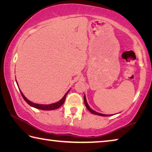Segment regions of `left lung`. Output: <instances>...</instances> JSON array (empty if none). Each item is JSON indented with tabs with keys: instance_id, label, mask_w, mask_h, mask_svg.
I'll return each instance as SVG.
<instances>
[{
	"instance_id": "left-lung-1",
	"label": "left lung",
	"mask_w": 152,
	"mask_h": 152,
	"mask_svg": "<svg viewBox=\"0 0 152 152\" xmlns=\"http://www.w3.org/2000/svg\"><path fill=\"white\" fill-rule=\"evenodd\" d=\"M84 104H85L86 107L87 108V109H88L90 112L92 114H94V115H99V116H102V117H108V116H110V115H104V114H102V113H97L96 111H94V110H92V109H91L89 107V105L87 103V101H86V96L85 95L84 96Z\"/></svg>"
}]
</instances>
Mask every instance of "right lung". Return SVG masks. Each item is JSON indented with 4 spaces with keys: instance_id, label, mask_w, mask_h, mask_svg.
Masks as SVG:
<instances>
[{
    "instance_id": "1",
    "label": "right lung",
    "mask_w": 152,
    "mask_h": 152,
    "mask_svg": "<svg viewBox=\"0 0 152 152\" xmlns=\"http://www.w3.org/2000/svg\"><path fill=\"white\" fill-rule=\"evenodd\" d=\"M17 82V80H16ZM18 85V84H17ZM20 92V94H21L23 98V99L25 100V101H26L27 103L28 104H29L30 106H31L33 107L34 108H36V109H41V110H55L56 109H58V108L60 107L61 105H62L64 104V101H65V99H66V95L68 94V93L69 92L68 91V92H66V93L65 94V95H64V97L61 99L60 101H59L58 102H56V103H53V104H36V103H33V102H31L30 101H29L26 97H25L23 94L22 93V92L20 91V90H19Z\"/></svg>"
}]
</instances>
